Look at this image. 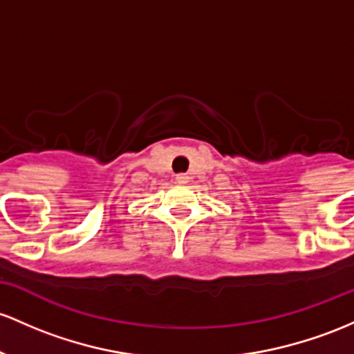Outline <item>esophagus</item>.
Here are the masks:
<instances>
[{"instance_id": "esophagus-1", "label": "esophagus", "mask_w": 354, "mask_h": 354, "mask_svg": "<svg viewBox=\"0 0 354 354\" xmlns=\"http://www.w3.org/2000/svg\"><path fill=\"white\" fill-rule=\"evenodd\" d=\"M189 181V176L188 174H178L176 176V183H180V185H186Z\"/></svg>"}]
</instances>
